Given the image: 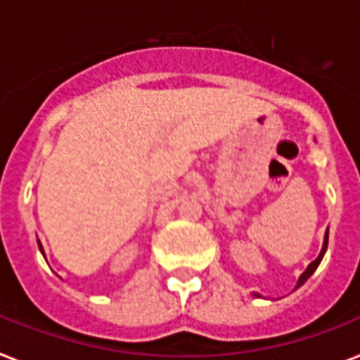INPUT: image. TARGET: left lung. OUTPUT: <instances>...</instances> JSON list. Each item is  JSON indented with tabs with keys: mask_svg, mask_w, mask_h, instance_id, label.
I'll list each match as a JSON object with an SVG mask.
<instances>
[{
	"mask_svg": "<svg viewBox=\"0 0 360 360\" xmlns=\"http://www.w3.org/2000/svg\"><path fill=\"white\" fill-rule=\"evenodd\" d=\"M327 240H329V229L326 231V236H323V246H322V251H320V255L316 257V261H312L311 264L307 266V270L303 271L302 276H300V279H297V285H296V288H300V286H302L303 283H305L307 279H309V277H311L312 274H314V271H316L318 264H320V262H322L323 255H326V250H327ZM255 296H257V297H261V296H259V294H255Z\"/></svg>",
	"mask_w": 360,
	"mask_h": 360,
	"instance_id": "8db88e82",
	"label": "left lung"
}]
</instances>
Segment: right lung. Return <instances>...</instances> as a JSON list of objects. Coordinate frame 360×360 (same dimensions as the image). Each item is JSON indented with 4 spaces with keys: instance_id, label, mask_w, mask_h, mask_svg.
I'll return each instance as SVG.
<instances>
[{
    "instance_id": "obj_1",
    "label": "right lung",
    "mask_w": 360,
    "mask_h": 360,
    "mask_svg": "<svg viewBox=\"0 0 360 360\" xmlns=\"http://www.w3.org/2000/svg\"><path fill=\"white\" fill-rule=\"evenodd\" d=\"M38 248H40V251H42V255H44V250H42V244H40V242H38Z\"/></svg>"
}]
</instances>
